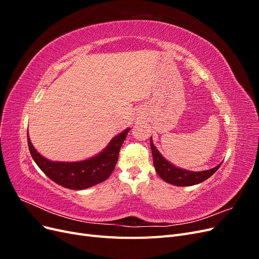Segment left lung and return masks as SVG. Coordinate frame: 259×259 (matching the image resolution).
Instances as JSON below:
<instances>
[{
	"mask_svg": "<svg viewBox=\"0 0 259 259\" xmlns=\"http://www.w3.org/2000/svg\"><path fill=\"white\" fill-rule=\"evenodd\" d=\"M150 147L153 156V164L155 171L158 175L170 185L178 186V187H187V186H193L198 185L202 182H204L207 178L213 175L215 171L222 165L218 164L217 166L207 169V170H201V171H192L185 168H180L175 166L167 161L164 156L159 152L158 149L153 145L152 138H150Z\"/></svg>",
	"mask_w": 259,
	"mask_h": 259,
	"instance_id": "obj_1",
	"label": "left lung"
}]
</instances>
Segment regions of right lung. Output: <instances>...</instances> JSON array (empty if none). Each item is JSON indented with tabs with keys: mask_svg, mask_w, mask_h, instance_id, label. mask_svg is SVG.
I'll return each mask as SVG.
<instances>
[{
	"mask_svg": "<svg viewBox=\"0 0 259 259\" xmlns=\"http://www.w3.org/2000/svg\"><path fill=\"white\" fill-rule=\"evenodd\" d=\"M130 127L114 136L108 146L92 158L77 162H58L44 158L36 151L28 137L31 156L43 173L56 184L72 190H83L105 182L113 171L120 148L126 138Z\"/></svg>",
	"mask_w": 259,
	"mask_h": 259,
	"instance_id": "1",
	"label": "right lung"
}]
</instances>
